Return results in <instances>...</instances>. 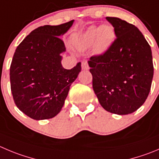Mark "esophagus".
Returning <instances> with one entry per match:
<instances>
[{
    "label": "esophagus",
    "mask_w": 159,
    "mask_h": 159,
    "mask_svg": "<svg viewBox=\"0 0 159 159\" xmlns=\"http://www.w3.org/2000/svg\"><path fill=\"white\" fill-rule=\"evenodd\" d=\"M81 66H82V69H84V70H87V69H89L88 64H87V61H86V60H84V61H82Z\"/></svg>",
    "instance_id": "obj_1"
}]
</instances>
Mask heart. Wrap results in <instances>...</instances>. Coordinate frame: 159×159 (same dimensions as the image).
I'll use <instances>...</instances> for the list:
<instances>
[{"mask_svg": "<svg viewBox=\"0 0 159 159\" xmlns=\"http://www.w3.org/2000/svg\"><path fill=\"white\" fill-rule=\"evenodd\" d=\"M115 38V30L111 25L90 26L75 39V45L80 50L90 48L95 43L96 50L103 52L111 46Z\"/></svg>", "mask_w": 159, "mask_h": 159, "instance_id": "obj_1", "label": "heart"}]
</instances>
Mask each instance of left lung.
<instances>
[{"instance_id":"left-lung-1","label":"left lung","mask_w":159,"mask_h":159,"mask_svg":"<svg viewBox=\"0 0 159 159\" xmlns=\"http://www.w3.org/2000/svg\"><path fill=\"white\" fill-rule=\"evenodd\" d=\"M114 27L116 39L103 54L88 61L93 89L106 111L128 115L146 101L154 75L150 45L141 32L116 17H106Z\"/></svg>"}]
</instances>
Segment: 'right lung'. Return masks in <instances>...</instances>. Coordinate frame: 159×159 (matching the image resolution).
<instances>
[{"mask_svg":"<svg viewBox=\"0 0 159 159\" xmlns=\"http://www.w3.org/2000/svg\"><path fill=\"white\" fill-rule=\"evenodd\" d=\"M73 22L38 27L16 48L10 67L11 90L17 108L31 119L57 116L81 71L80 62L71 69L61 63L66 49L60 37Z\"/></svg>","mask_w":159,"mask_h":159,"instance_id":"obj_1","label":"right lung"}]
</instances>
